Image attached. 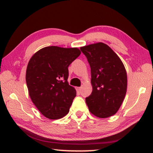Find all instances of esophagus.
Listing matches in <instances>:
<instances>
[{"label": "esophagus", "mask_w": 153, "mask_h": 153, "mask_svg": "<svg viewBox=\"0 0 153 153\" xmlns=\"http://www.w3.org/2000/svg\"><path fill=\"white\" fill-rule=\"evenodd\" d=\"M76 89H77V91H78V92H79V91H81V87H77Z\"/></svg>", "instance_id": "obj_1"}]
</instances>
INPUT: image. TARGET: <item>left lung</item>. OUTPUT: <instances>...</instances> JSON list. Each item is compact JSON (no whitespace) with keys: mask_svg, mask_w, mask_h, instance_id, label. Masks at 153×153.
I'll list each match as a JSON object with an SVG mask.
<instances>
[{"mask_svg":"<svg viewBox=\"0 0 153 153\" xmlns=\"http://www.w3.org/2000/svg\"><path fill=\"white\" fill-rule=\"evenodd\" d=\"M89 63L93 91L86 97L90 112L100 118L117 112L126 95L127 74L124 64L111 47L97 42L80 47Z\"/></svg>","mask_w":153,"mask_h":153,"instance_id":"left-lung-1","label":"left lung"}]
</instances>
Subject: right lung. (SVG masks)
<instances>
[{"label": "right lung", "mask_w": 153, "mask_h": 153, "mask_svg": "<svg viewBox=\"0 0 153 153\" xmlns=\"http://www.w3.org/2000/svg\"><path fill=\"white\" fill-rule=\"evenodd\" d=\"M81 53L77 48L44 47L33 55L26 71L29 95L45 117L58 120L69 113L76 91L68 83V67Z\"/></svg>", "instance_id": "right-lung-1"}]
</instances>
